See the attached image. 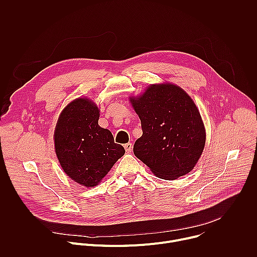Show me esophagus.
Instances as JSON below:
<instances>
[{
  "label": "esophagus",
  "instance_id": "esophagus-1",
  "mask_svg": "<svg viewBox=\"0 0 257 257\" xmlns=\"http://www.w3.org/2000/svg\"><path fill=\"white\" fill-rule=\"evenodd\" d=\"M124 149H125V151H126V153H131L132 152V149H133V145H132V143L131 142H128V143H126L125 145H124Z\"/></svg>",
  "mask_w": 257,
  "mask_h": 257
}]
</instances>
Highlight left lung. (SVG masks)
Listing matches in <instances>:
<instances>
[{
    "mask_svg": "<svg viewBox=\"0 0 257 257\" xmlns=\"http://www.w3.org/2000/svg\"><path fill=\"white\" fill-rule=\"evenodd\" d=\"M130 102L142 128L135 157L161 179L175 180L193 170L204 149L205 129L192 98L165 83L151 85Z\"/></svg>",
    "mask_w": 257,
    "mask_h": 257,
    "instance_id": "obj_1",
    "label": "left lung"
}]
</instances>
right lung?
<instances>
[{
    "instance_id": "add662e5",
    "label": "right lung",
    "mask_w": 257,
    "mask_h": 257,
    "mask_svg": "<svg viewBox=\"0 0 257 257\" xmlns=\"http://www.w3.org/2000/svg\"><path fill=\"white\" fill-rule=\"evenodd\" d=\"M99 109L88 98L71 101L62 111L55 129V150L66 175L85 187L96 186L123 157L111 131L98 125Z\"/></svg>"
}]
</instances>
